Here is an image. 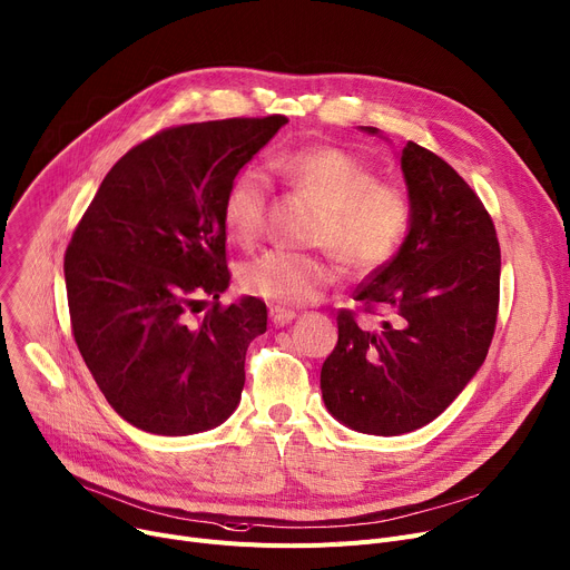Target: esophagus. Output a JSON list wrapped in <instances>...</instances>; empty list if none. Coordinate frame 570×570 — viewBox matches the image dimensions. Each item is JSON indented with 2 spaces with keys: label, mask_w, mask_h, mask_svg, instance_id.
I'll return each instance as SVG.
<instances>
[{
  "label": "esophagus",
  "mask_w": 570,
  "mask_h": 570,
  "mask_svg": "<svg viewBox=\"0 0 570 570\" xmlns=\"http://www.w3.org/2000/svg\"><path fill=\"white\" fill-rule=\"evenodd\" d=\"M271 321L275 323V325H288V323H293L295 321V312H291V309H284V307H271Z\"/></svg>",
  "instance_id": "1"
}]
</instances>
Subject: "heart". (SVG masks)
I'll return each instance as SVG.
<instances>
[{"mask_svg":"<svg viewBox=\"0 0 570 570\" xmlns=\"http://www.w3.org/2000/svg\"><path fill=\"white\" fill-rule=\"evenodd\" d=\"M282 178L321 206L312 243L332 249L355 273H373L403 245L410 229V202L403 189L375 180L373 169L338 146H302L275 160ZM273 195L271 176L258 165L234 174L222 202V224L232 240L249 245L258 238ZM338 268L330 256L271 249L240 268L245 293L273 305L299 307L316 302Z\"/></svg>","mask_w":570,"mask_h":570,"instance_id":"obj_1","label":"heart"}]
</instances>
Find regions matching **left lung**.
<instances>
[{
	"instance_id": "left-lung-1",
	"label": "left lung",
	"mask_w": 570,
	"mask_h": 570,
	"mask_svg": "<svg viewBox=\"0 0 570 570\" xmlns=\"http://www.w3.org/2000/svg\"><path fill=\"white\" fill-rule=\"evenodd\" d=\"M401 171L407 236L355 293L366 312L390 318L362 330L353 312H338V341L321 368L334 420L385 438L433 422L476 375L495 332L502 271L495 224L456 169L407 141Z\"/></svg>"
}]
</instances>
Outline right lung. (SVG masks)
<instances>
[{
	"instance_id": "obj_1",
	"label": "right lung",
	"mask_w": 570,
	"mask_h": 570,
	"mask_svg": "<svg viewBox=\"0 0 570 570\" xmlns=\"http://www.w3.org/2000/svg\"><path fill=\"white\" fill-rule=\"evenodd\" d=\"M286 124L273 114L154 135L109 169L70 238L75 344L107 403L146 433H202L240 403L245 353L268 309L258 297L219 305L232 282L222 202ZM204 296L214 307L189 320Z\"/></svg>"
}]
</instances>
